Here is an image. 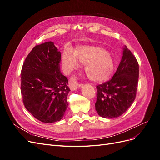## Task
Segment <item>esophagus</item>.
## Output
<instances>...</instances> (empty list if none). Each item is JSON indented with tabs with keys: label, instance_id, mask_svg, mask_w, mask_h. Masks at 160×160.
<instances>
[{
	"label": "esophagus",
	"instance_id": "obj_1",
	"mask_svg": "<svg viewBox=\"0 0 160 160\" xmlns=\"http://www.w3.org/2000/svg\"><path fill=\"white\" fill-rule=\"evenodd\" d=\"M69 88L71 89V91H74L78 88L79 86H82V85H79L78 83H77L75 77H72L69 80Z\"/></svg>",
	"mask_w": 160,
	"mask_h": 160
}]
</instances>
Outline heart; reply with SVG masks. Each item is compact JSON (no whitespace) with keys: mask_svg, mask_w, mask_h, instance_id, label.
I'll use <instances>...</instances> for the list:
<instances>
[{"mask_svg":"<svg viewBox=\"0 0 160 160\" xmlns=\"http://www.w3.org/2000/svg\"><path fill=\"white\" fill-rule=\"evenodd\" d=\"M62 62L67 73L78 68V62L85 65L86 75L96 82L108 79L114 69L113 57L103 48L95 46L77 47L74 53L66 49L62 53Z\"/></svg>","mask_w":160,"mask_h":160,"instance_id":"1","label":"heart"}]
</instances>
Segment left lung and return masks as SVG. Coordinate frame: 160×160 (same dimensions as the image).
<instances>
[{
	"label": "left lung",
	"mask_w": 160,
	"mask_h": 160,
	"mask_svg": "<svg viewBox=\"0 0 160 160\" xmlns=\"http://www.w3.org/2000/svg\"><path fill=\"white\" fill-rule=\"evenodd\" d=\"M139 78V65L126 46L112 79L97 86L95 110L101 117L108 119L123 114L135 99Z\"/></svg>",
	"instance_id": "obj_1"
}]
</instances>
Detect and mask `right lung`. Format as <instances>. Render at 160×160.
<instances>
[{"label":"right lung","mask_w":160,"mask_h":160,"mask_svg":"<svg viewBox=\"0 0 160 160\" xmlns=\"http://www.w3.org/2000/svg\"><path fill=\"white\" fill-rule=\"evenodd\" d=\"M61 52L49 41L28 53L21 70V91L25 108L43 123L60 121L68 107V79L60 71Z\"/></svg>","instance_id":"1"}]
</instances>
